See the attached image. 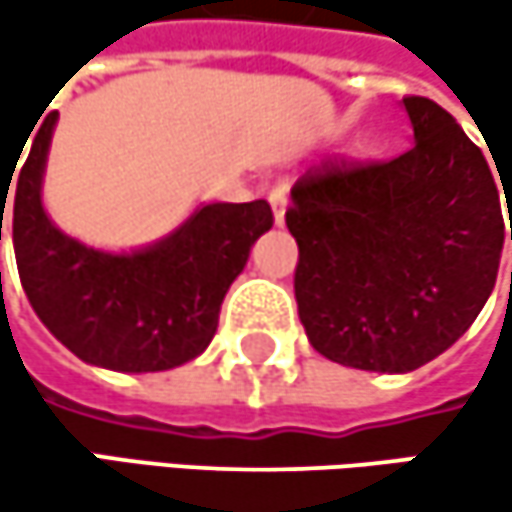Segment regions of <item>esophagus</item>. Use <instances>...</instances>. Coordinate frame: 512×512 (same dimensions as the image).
Returning <instances> with one entry per match:
<instances>
[{"instance_id":"esophagus-1","label":"esophagus","mask_w":512,"mask_h":512,"mask_svg":"<svg viewBox=\"0 0 512 512\" xmlns=\"http://www.w3.org/2000/svg\"><path fill=\"white\" fill-rule=\"evenodd\" d=\"M269 204L275 213V225H284V213H287V186H272L269 189Z\"/></svg>"}]
</instances>
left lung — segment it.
Here are the masks:
<instances>
[{"mask_svg": "<svg viewBox=\"0 0 512 512\" xmlns=\"http://www.w3.org/2000/svg\"><path fill=\"white\" fill-rule=\"evenodd\" d=\"M415 145L388 162H323L290 189L296 305L311 347L406 373L442 356L486 305L504 249L501 186L439 103L403 97ZM512 240V213H510Z\"/></svg>", "mask_w": 512, "mask_h": 512, "instance_id": "obj_1", "label": "left lung"}]
</instances>
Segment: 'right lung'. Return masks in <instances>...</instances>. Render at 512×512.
<instances>
[{
  "instance_id": "1",
  "label": "right lung",
  "mask_w": 512,
  "mask_h": 512,
  "mask_svg": "<svg viewBox=\"0 0 512 512\" xmlns=\"http://www.w3.org/2000/svg\"><path fill=\"white\" fill-rule=\"evenodd\" d=\"M55 121L58 112L44 118L14 189L0 180V240L11 195L14 255L35 314L73 356L106 370L154 373L201 356L216 335L228 287L257 237L272 228L269 204H201L148 249H91L61 234L41 201Z\"/></svg>"
}]
</instances>
